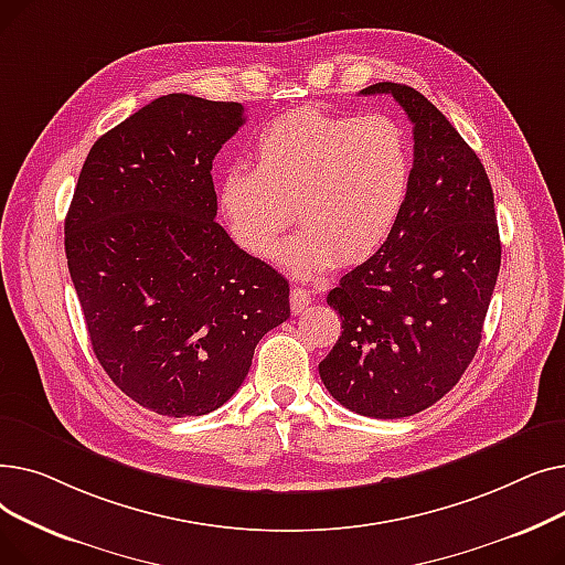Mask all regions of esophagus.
Masks as SVG:
<instances>
[{"label": "esophagus", "mask_w": 565, "mask_h": 565, "mask_svg": "<svg viewBox=\"0 0 565 565\" xmlns=\"http://www.w3.org/2000/svg\"><path fill=\"white\" fill-rule=\"evenodd\" d=\"M309 305H311V292H309L307 288L295 286V288L290 290V309H292L295 313H302Z\"/></svg>", "instance_id": "esophagus-1"}]
</instances>
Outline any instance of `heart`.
Here are the masks:
<instances>
[{"mask_svg":"<svg viewBox=\"0 0 565 565\" xmlns=\"http://www.w3.org/2000/svg\"><path fill=\"white\" fill-rule=\"evenodd\" d=\"M254 158L256 167L224 171L220 211L233 241L258 258L298 220L275 252L298 277L375 256L405 213L414 175L409 132L390 114L290 109L258 132Z\"/></svg>","mask_w":565,"mask_h":565,"instance_id":"b5f03b06","label":"heart"}]
</instances>
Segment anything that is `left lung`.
Instances as JSON below:
<instances>
[{
	"instance_id": "left-lung-1",
	"label": "left lung",
	"mask_w": 565,
	"mask_h": 565,
	"mask_svg": "<svg viewBox=\"0 0 565 565\" xmlns=\"http://www.w3.org/2000/svg\"><path fill=\"white\" fill-rule=\"evenodd\" d=\"M412 121L414 175L384 247L330 290L341 337L318 364L328 392L373 419L417 414L449 394L479 350L501 265L490 178L417 88L377 82Z\"/></svg>"
}]
</instances>
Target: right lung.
<instances>
[{
	"instance_id": "obj_1",
	"label": "right lung",
	"mask_w": 565,
	"mask_h": 565,
	"mask_svg": "<svg viewBox=\"0 0 565 565\" xmlns=\"http://www.w3.org/2000/svg\"><path fill=\"white\" fill-rule=\"evenodd\" d=\"M241 103L169 94L105 132L77 178L66 258L94 352L128 398L201 417L290 318L288 281L215 222L213 160Z\"/></svg>"
}]
</instances>
